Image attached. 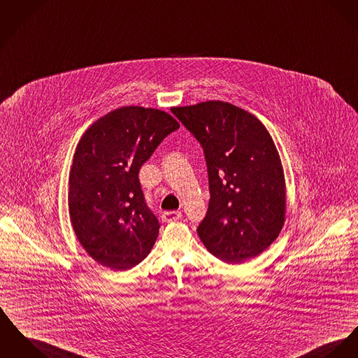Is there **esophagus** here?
<instances>
[{
  "instance_id": "34e87169",
  "label": "esophagus",
  "mask_w": 358,
  "mask_h": 358,
  "mask_svg": "<svg viewBox=\"0 0 358 358\" xmlns=\"http://www.w3.org/2000/svg\"><path fill=\"white\" fill-rule=\"evenodd\" d=\"M180 217H182L180 212H164V213L162 215V220H163L164 222H172V221L179 220Z\"/></svg>"
}]
</instances>
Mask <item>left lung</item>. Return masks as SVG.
<instances>
[{"label": "left lung", "instance_id": "obj_1", "mask_svg": "<svg viewBox=\"0 0 358 358\" xmlns=\"http://www.w3.org/2000/svg\"><path fill=\"white\" fill-rule=\"evenodd\" d=\"M171 111L205 153L210 201L198 236L224 262L258 257L285 221L284 169L267 129L252 114L220 100Z\"/></svg>", "mask_w": 358, "mask_h": 358}]
</instances>
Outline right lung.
Returning <instances> with one entry per match:
<instances>
[{"instance_id":"right-lung-1","label":"right lung","mask_w":358,"mask_h":358,"mask_svg":"<svg viewBox=\"0 0 358 358\" xmlns=\"http://www.w3.org/2000/svg\"><path fill=\"white\" fill-rule=\"evenodd\" d=\"M179 123L156 108L120 107L83 134L69 173L74 234L96 262L129 270L150 252L160 229L148 208L140 168Z\"/></svg>"}]
</instances>
